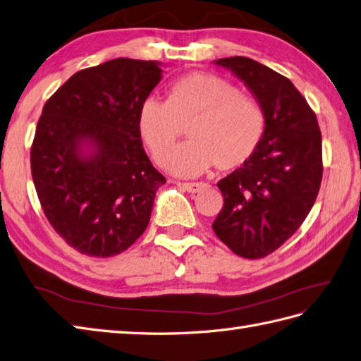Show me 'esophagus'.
Returning a JSON list of instances; mask_svg holds the SVG:
<instances>
[{
    "instance_id": "obj_1",
    "label": "esophagus",
    "mask_w": 361,
    "mask_h": 361,
    "mask_svg": "<svg viewBox=\"0 0 361 361\" xmlns=\"http://www.w3.org/2000/svg\"><path fill=\"white\" fill-rule=\"evenodd\" d=\"M178 185L188 192H199L207 188V183L204 182H178Z\"/></svg>"
}]
</instances>
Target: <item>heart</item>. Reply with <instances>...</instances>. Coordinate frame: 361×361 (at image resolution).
<instances>
[{"mask_svg":"<svg viewBox=\"0 0 361 361\" xmlns=\"http://www.w3.org/2000/svg\"><path fill=\"white\" fill-rule=\"evenodd\" d=\"M188 128V143L168 150ZM137 130L156 161L166 170L191 178L216 164L228 171L247 164L265 130L260 105L226 79L190 73L170 89L169 101L147 98L139 109Z\"/></svg>","mask_w":361,"mask_h":361,"instance_id":"obj_1","label":"heart"}]
</instances>
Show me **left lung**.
<instances>
[{"label": "left lung", "instance_id": "8db88e82", "mask_svg": "<svg viewBox=\"0 0 361 361\" xmlns=\"http://www.w3.org/2000/svg\"><path fill=\"white\" fill-rule=\"evenodd\" d=\"M257 99L265 130L256 153L217 182L224 208L213 230L245 259H262L291 237L317 199L323 164L315 113L288 78L245 56L214 61Z\"/></svg>", "mask_w": 361, "mask_h": 361}]
</instances>
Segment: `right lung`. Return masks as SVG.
I'll list each match as a JSON object with an SVG mask.
<instances>
[{"mask_svg": "<svg viewBox=\"0 0 361 361\" xmlns=\"http://www.w3.org/2000/svg\"><path fill=\"white\" fill-rule=\"evenodd\" d=\"M161 63L116 58L79 70L51 94L30 150L32 178L54 230L90 257L131 247L166 182L142 147L137 114Z\"/></svg>", "mask_w": 361, "mask_h": 361, "instance_id": "add662e5", "label": "right lung"}]
</instances>
